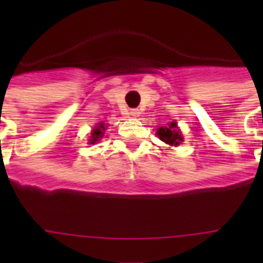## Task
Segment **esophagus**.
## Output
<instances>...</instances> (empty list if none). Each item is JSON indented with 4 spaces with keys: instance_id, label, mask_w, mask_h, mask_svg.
Listing matches in <instances>:
<instances>
[{
    "instance_id": "34e87169",
    "label": "esophagus",
    "mask_w": 263,
    "mask_h": 263,
    "mask_svg": "<svg viewBox=\"0 0 263 263\" xmlns=\"http://www.w3.org/2000/svg\"><path fill=\"white\" fill-rule=\"evenodd\" d=\"M140 111L138 110V109H131V111H129V115L134 116V117H136V116H139Z\"/></svg>"
}]
</instances>
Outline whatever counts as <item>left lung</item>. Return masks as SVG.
I'll list each match as a JSON object with an SVG mask.
<instances>
[{"label": "left lung", "instance_id": "8db88e82", "mask_svg": "<svg viewBox=\"0 0 263 263\" xmlns=\"http://www.w3.org/2000/svg\"><path fill=\"white\" fill-rule=\"evenodd\" d=\"M157 134H158L162 142H165L166 144H171V146H177L183 140V136H181L180 131L176 127V123H171L169 127L160 128L157 131Z\"/></svg>", "mask_w": 263, "mask_h": 263}]
</instances>
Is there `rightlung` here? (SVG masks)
Instances as JSON below:
<instances>
[{
    "mask_svg": "<svg viewBox=\"0 0 263 263\" xmlns=\"http://www.w3.org/2000/svg\"><path fill=\"white\" fill-rule=\"evenodd\" d=\"M103 129H105V127H103V124H99V127H97L94 129V131H92V134H91V138H92V139L90 140L91 143H95V142H97V140L99 139V138H101V136L103 135L102 132H103Z\"/></svg>",
    "mask_w": 263,
    "mask_h": 263,
    "instance_id": "obj_1",
    "label": "right lung"
}]
</instances>
